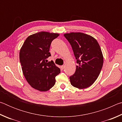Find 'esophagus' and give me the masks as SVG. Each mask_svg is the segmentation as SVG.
<instances>
[{"mask_svg":"<svg viewBox=\"0 0 122 122\" xmlns=\"http://www.w3.org/2000/svg\"><path fill=\"white\" fill-rule=\"evenodd\" d=\"M65 68V66H61V69H62V70H63V69Z\"/></svg>","mask_w":122,"mask_h":122,"instance_id":"34e87169","label":"esophagus"}]
</instances>
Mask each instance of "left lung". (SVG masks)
Returning a JSON list of instances; mask_svg holds the SVG:
<instances>
[{"label":"left lung","mask_w":122,"mask_h":122,"mask_svg":"<svg viewBox=\"0 0 122 122\" xmlns=\"http://www.w3.org/2000/svg\"><path fill=\"white\" fill-rule=\"evenodd\" d=\"M78 64L73 75L69 77L72 86L79 89L89 87L100 75L103 56L98 43L94 37L81 32L65 33Z\"/></svg>","instance_id":"left-lung-1"}]
</instances>
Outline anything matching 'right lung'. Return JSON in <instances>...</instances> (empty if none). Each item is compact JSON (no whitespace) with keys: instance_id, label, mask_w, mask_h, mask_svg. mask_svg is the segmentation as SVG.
<instances>
[{"instance_id":"right-lung-1","label":"right lung","mask_w":122,"mask_h":122,"mask_svg":"<svg viewBox=\"0 0 122 122\" xmlns=\"http://www.w3.org/2000/svg\"><path fill=\"white\" fill-rule=\"evenodd\" d=\"M59 33L40 32L28 36L19 52L20 62L26 81L33 88L40 92L49 90L55 83V77L60 69L51 61L45 60L51 56V44Z\"/></svg>"}]
</instances>
